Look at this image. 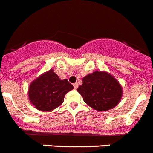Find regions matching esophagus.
Wrapping results in <instances>:
<instances>
[{"instance_id":"esophagus-1","label":"esophagus","mask_w":153,"mask_h":153,"mask_svg":"<svg viewBox=\"0 0 153 153\" xmlns=\"http://www.w3.org/2000/svg\"><path fill=\"white\" fill-rule=\"evenodd\" d=\"M73 86H74V88H75V89H76V88H78V86H79V84H78V83H77V82L74 83V84H73Z\"/></svg>"}]
</instances>
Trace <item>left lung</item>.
<instances>
[{"instance_id":"obj_1","label":"left lung","mask_w":153,"mask_h":153,"mask_svg":"<svg viewBox=\"0 0 153 153\" xmlns=\"http://www.w3.org/2000/svg\"><path fill=\"white\" fill-rule=\"evenodd\" d=\"M82 82L77 91L92 108L106 111L115 107L120 102L122 88L111 74L97 71L84 77Z\"/></svg>"}]
</instances>
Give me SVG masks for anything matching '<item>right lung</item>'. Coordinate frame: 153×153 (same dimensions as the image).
<instances>
[{
  "label": "right lung",
  "mask_w": 153,
  "mask_h": 153,
  "mask_svg": "<svg viewBox=\"0 0 153 153\" xmlns=\"http://www.w3.org/2000/svg\"><path fill=\"white\" fill-rule=\"evenodd\" d=\"M74 87L67 79L61 80L50 70L31 83L29 98L35 107L41 111H51L64 102L66 93Z\"/></svg>",
  "instance_id": "1"
}]
</instances>
